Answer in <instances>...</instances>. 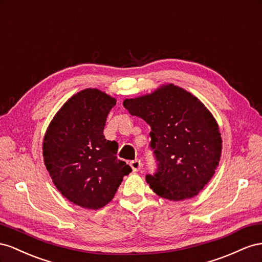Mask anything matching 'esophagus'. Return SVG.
<instances>
[{"label":"esophagus","mask_w":262,"mask_h":262,"mask_svg":"<svg viewBox=\"0 0 262 262\" xmlns=\"http://www.w3.org/2000/svg\"><path fill=\"white\" fill-rule=\"evenodd\" d=\"M129 164H130V167H132L134 172H136V171H138V170L140 169V167H141V162H140V160H138V159L130 161Z\"/></svg>","instance_id":"esophagus-1"}]
</instances>
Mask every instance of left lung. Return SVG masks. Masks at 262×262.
Masks as SVG:
<instances>
[{"mask_svg":"<svg viewBox=\"0 0 262 262\" xmlns=\"http://www.w3.org/2000/svg\"><path fill=\"white\" fill-rule=\"evenodd\" d=\"M123 104L129 114L151 127L149 147L157 168L146 176L150 189L171 201L196 195L212 179L221 158V133L210 112L195 96L173 84Z\"/></svg>","mask_w":262,"mask_h":262,"instance_id":"left-lung-1","label":"left lung"}]
</instances>
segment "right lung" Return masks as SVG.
<instances>
[{"label":"right lung","mask_w":262,"mask_h":262,"mask_svg":"<svg viewBox=\"0 0 262 262\" xmlns=\"http://www.w3.org/2000/svg\"><path fill=\"white\" fill-rule=\"evenodd\" d=\"M115 100L96 89L73 95L50 123L43 139V161L57 189L81 207L98 210L114 198L132 172L117 159V144L103 135Z\"/></svg>","instance_id":"obj_1"}]
</instances>
